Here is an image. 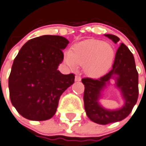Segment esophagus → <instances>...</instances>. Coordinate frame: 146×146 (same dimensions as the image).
I'll return each instance as SVG.
<instances>
[{
	"mask_svg": "<svg viewBox=\"0 0 146 146\" xmlns=\"http://www.w3.org/2000/svg\"><path fill=\"white\" fill-rule=\"evenodd\" d=\"M81 79H82V78H81L79 76H76L75 77V81L76 82H80Z\"/></svg>",
	"mask_w": 146,
	"mask_h": 146,
	"instance_id": "1",
	"label": "esophagus"
}]
</instances>
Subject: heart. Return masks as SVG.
Segmentation results:
<instances>
[{
  "label": "heart",
  "instance_id": "heart-1",
  "mask_svg": "<svg viewBox=\"0 0 146 146\" xmlns=\"http://www.w3.org/2000/svg\"><path fill=\"white\" fill-rule=\"evenodd\" d=\"M114 50L108 43L97 39H89L73 45L64 59L71 69L84 66V72L91 76L105 73L111 67Z\"/></svg>",
  "mask_w": 146,
  "mask_h": 146
}]
</instances>
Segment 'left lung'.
<instances>
[{"label":"left lung","mask_w":146,"mask_h":146,"mask_svg":"<svg viewBox=\"0 0 146 146\" xmlns=\"http://www.w3.org/2000/svg\"><path fill=\"white\" fill-rule=\"evenodd\" d=\"M105 35L115 44L119 41L116 35L110 34ZM113 77H116V84L121 89L125 104L121 109L111 111L104 109L98 101L101 90ZM82 82L84 85V104L87 116L97 124L107 125L124 119L131 112L137 102L138 73L135 61L131 52L123 43H121L116 52L112 69L108 73L96 79L83 78Z\"/></svg>","instance_id":"left-lung-1"}]
</instances>
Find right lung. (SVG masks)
<instances>
[{"label":"right lung","instance_id":"1","mask_svg":"<svg viewBox=\"0 0 146 146\" xmlns=\"http://www.w3.org/2000/svg\"><path fill=\"white\" fill-rule=\"evenodd\" d=\"M69 41L59 35L30 39L21 48L9 77L11 102L29 120L52 118L60 96L74 82L75 75H64L58 67L64 59L62 50Z\"/></svg>","mask_w":146,"mask_h":146}]
</instances>
